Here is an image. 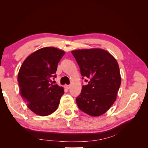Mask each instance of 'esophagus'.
I'll use <instances>...</instances> for the list:
<instances>
[{
  "mask_svg": "<svg viewBox=\"0 0 148 148\" xmlns=\"http://www.w3.org/2000/svg\"><path fill=\"white\" fill-rule=\"evenodd\" d=\"M65 87H66V88H67V89H69V88H70V85L66 84V85H65Z\"/></svg>",
  "mask_w": 148,
  "mask_h": 148,
  "instance_id": "34e87169",
  "label": "esophagus"
}]
</instances>
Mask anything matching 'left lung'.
<instances>
[{"mask_svg":"<svg viewBox=\"0 0 148 148\" xmlns=\"http://www.w3.org/2000/svg\"><path fill=\"white\" fill-rule=\"evenodd\" d=\"M71 53L82 77L89 79L88 84L83 85L76 99L79 109L93 117L104 114L116 100L121 84L117 60L101 49H79ZM84 81L88 82L87 79Z\"/></svg>","mask_w":148,"mask_h":148,"instance_id":"8db88e82","label":"left lung"}]
</instances>
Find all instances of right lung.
Segmentation results:
<instances>
[{"label": "right lung", "mask_w": 148, "mask_h": 148, "mask_svg": "<svg viewBox=\"0 0 148 148\" xmlns=\"http://www.w3.org/2000/svg\"><path fill=\"white\" fill-rule=\"evenodd\" d=\"M65 52L52 47L39 49L23 62L18 75L20 92L28 108L40 116H47L57 110L63 87L51 83L56 77L57 65Z\"/></svg>", "instance_id": "obj_1"}]
</instances>
